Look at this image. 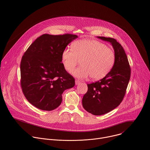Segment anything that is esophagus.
<instances>
[{
	"instance_id": "34e87169",
	"label": "esophagus",
	"mask_w": 150,
	"mask_h": 150,
	"mask_svg": "<svg viewBox=\"0 0 150 150\" xmlns=\"http://www.w3.org/2000/svg\"><path fill=\"white\" fill-rule=\"evenodd\" d=\"M80 83H81V81H79V80H75V84H76V86L79 85Z\"/></svg>"
}]
</instances>
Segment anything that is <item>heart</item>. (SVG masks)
<instances>
[{
	"instance_id": "1",
	"label": "heart",
	"mask_w": 150,
	"mask_h": 150,
	"mask_svg": "<svg viewBox=\"0 0 150 150\" xmlns=\"http://www.w3.org/2000/svg\"><path fill=\"white\" fill-rule=\"evenodd\" d=\"M72 49L65 48L62 53L64 68L72 71L80 63L81 66L72 71L79 79L91 76L93 80L104 78L111 70L115 64V54L103 43L95 40H79L72 44Z\"/></svg>"
}]
</instances>
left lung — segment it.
<instances>
[{
  "instance_id": "8db88e82",
  "label": "left lung",
  "mask_w": 150,
  "mask_h": 150,
  "mask_svg": "<svg viewBox=\"0 0 150 150\" xmlns=\"http://www.w3.org/2000/svg\"><path fill=\"white\" fill-rule=\"evenodd\" d=\"M110 42L115 52V64L106 76L99 81L88 84L83 96L84 108L94 115H102L117 107L123 100L130 77V67L122 47L111 38L97 36Z\"/></svg>"
}]
</instances>
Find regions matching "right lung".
<instances>
[{
  "label": "right lung",
  "mask_w": 150,
  "mask_h": 150,
  "mask_svg": "<svg viewBox=\"0 0 150 150\" xmlns=\"http://www.w3.org/2000/svg\"><path fill=\"white\" fill-rule=\"evenodd\" d=\"M78 36L43 34L32 43L22 58L21 86L26 98L35 107L52 111L58 107L66 89L75 79L66 71L62 53Z\"/></svg>",
  "instance_id": "add662e5"
}]
</instances>
